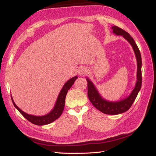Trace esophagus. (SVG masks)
Returning a JSON list of instances; mask_svg holds the SVG:
<instances>
[{"instance_id":"obj_1","label":"esophagus","mask_w":156,"mask_h":156,"mask_svg":"<svg viewBox=\"0 0 156 156\" xmlns=\"http://www.w3.org/2000/svg\"><path fill=\"white\" fill-rule=\"evenodd\" d=\"M87 72V68H84V67H81L79 69V71H78V74H80L81 76L86 74Z\"/></svg>"}]
</instances>
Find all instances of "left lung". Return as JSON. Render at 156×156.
Wrapping results in <instances>:
<instances>
[{
  "label": "left lung",
  "instance_id": "1",
  "mask_svg": "<svg viewBox=\"0 0 156 156\" xmlns=\"http://www.w3.org/2000/svg\"><path fill=\"white\" fill-rule=\"evenodd\" d=\"M112 30L114 34H117V35L123 36L124 38L126 41H128L129 43L131 44L133 51L135 52L137 59V65H138V69H137V82L135 88L131 92L130 96L125 100L118 102H109L104 100L100 96L94 84L88 78H87V80L88 87L87 95L92 105L97 109H98L102 113L109 115H116L125 112L130 109L132 104L133 103L134 100H136L137 96H138L139 91L140 90L142 86V58L138 46H137L136 43L134 41L133 38L129 35V33L123 30L122 29L117 27V26H113V27H112Z\"/></svg>",
  "mask_w": 156,
  "mask_h": 156
}]
</instances>
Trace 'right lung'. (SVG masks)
<instances>
[{"mask_svg":"<svg viewBox=\"0 0 156 156\" xmlns=\"http://www.w3.org/2000/svg\"><path fill=\"white\" fill-rule=\"evenodd\" d=\"M78 78L77 76H75V77H73L71 78L70 80H69L67 83L65 84V85L63 86L62 89L60 91V94L58 95V97L56 105L54 107V109L51 111V112L48 114L43 116H35L32 115H29L27 113H25L23 112L22 110L20 109L19 108L17 107V105L15 104V102L13 100L12 98V100L13 104H14V107L16 108V109L19 111V112L22 114L24 117L27 119V120L30 121V122L34 124V125H47V124H49L52 122H54V120L58 119L61 114L62 113L63 110H64L65 107V98L66 95L67 94V91L69 89L73 84L74 83V81ZM12 97V96H11Z\"/></svg>","mask_w":156,"mask_h":156,"instance_id":"add662e5","label":"right lung"}]
</instances>
